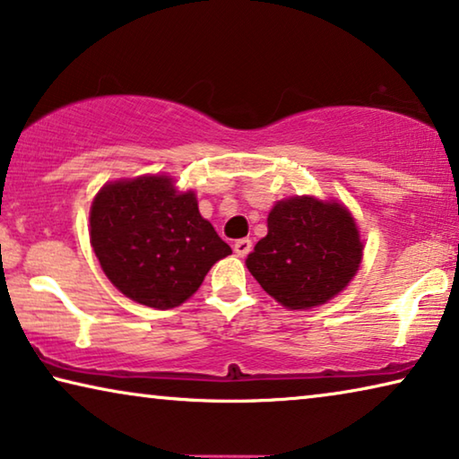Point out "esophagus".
<instances>
[{
    "mask_svg": "<svg viewBox=\"0 0 459 459\" xmlns=\"http://www.w3.org/2000/svg\"><path fill=\"white\" fill-rule=\"evenodd\" d=\"M250 250H252V239H248V238H242V239H238V242L234 244V252L238 254L239 258L248 256Z\"/></svg>",
    "mask_w": 459,
    "mask_h": 459,
    "instance_id": "obj_1",
    "label": "esophagus"
}]
</instances>
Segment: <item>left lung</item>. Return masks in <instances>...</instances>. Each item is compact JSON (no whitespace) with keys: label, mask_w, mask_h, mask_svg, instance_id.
<instances>
[{"label":"left lung","mask_w":459,"mask_h":459,"mask_svg":"<svg viewBox=\"0 0 459 459\" xmlns=\"http://www.w3.org/2000/svg\"><path fill=\"white\" fill-rule=\"evenodd\" d=\"M266 225L269 234L254 246L246 266L281 306H322L359 271L363 242L341 203L291 196L273 207Z\"/></svg>","instance_id":"left-lung-1"}]
</instances>
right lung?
I'll return each mask as SVG.
<instances>
[{
	"label": "right lung",
	"instance_id": "add662e5",
	"mask_svg": "<svg viewBox=\"0 0 459 459\" xmlns=\"http://www.w3.org/2000/svg\"><path fill=\"white\" fill-rule=\"evenodd\" d=\"M90 242L110 283L147 307L185 303L231 248L170 176L108 182L90 209Z\"/></svg>",
	"mask_w": 459,
	"mask_h": 459
}]
</instances>
